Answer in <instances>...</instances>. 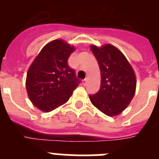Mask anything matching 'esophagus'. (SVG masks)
Wrapping results in <instances>:
<instances>
[{
  "mask_svg": "<svg viewBox=\"0 0 159 159\" xmlns=\"http://www.w3.org/2000/svg\"><path fill=\"white\" fill-rule=\"evenodd\" d=\"M87 83H88V79H84V80H83V84H84V85H86L87 84Z\"/></svg>",
  "mask_w": 159,
  "mask_h": 159,
  "instance_id": "esophagus-1",
  "label": "esophagus"
}]
</instances>
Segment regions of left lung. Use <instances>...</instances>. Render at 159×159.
Wrapping results in <instances>:
<instances>
[{"label": "left lung", "instance_id": "obj_1", "mask_svg": "<svg viewBox=\"0 0 159 159\" xmlns=\"http://www.w3.org/2000/svg\"><path fill=\"white\" fill-rule=\"evenodd\" d=\"M101 73L99 92L89 95L92 104L108 116H116L128 106L135 93L134 71L117 48L105 44L91 46Z\"/></svg>", "mask_w": 159, "mask_h": 159}]
</instances>
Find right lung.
<instances>
[{
	"mask_svg": "<svg viewBox=\"0 0 159 159\" xmlns=\"http://www.w3.org/2000/svg\"><path fill=\"white\" fill-rule=\"evenodd\" d=\"M75 50L62 40H55L42 48L31 64L26 89L31 102L38 109L49 112L64 104L80 81L67 64Z\"/></svg>",
	"mask_w": 159,
	"mask_h": 159,
	"instance_id": "right-lung-1",
	"label": "right lung"
}]
</instances>
